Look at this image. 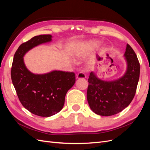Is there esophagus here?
I'll list each match as a JSON object with an SVG mask.
<instances>
[{"mask_svg": "<svg viewBox=\"0 0 150 150\" xmlns=\"http://www.w3.org/2000/svg\"><path fill=\"white\" fill-rule=\"evenodd\" d=\"M77 78L78 79H85L86 75L82 72H79V73L77 74Z\"/></svg>", "mask_w": 150, "mask_h": 150, "instance_id": "1", "label": "esophagus"}]
</instances>
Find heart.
I'll return each mask as SVG.
<instances>
[{"mask_svg": "<svg viewBox=\"0 0 150 150\" xmlns=\"http://www.w3.org/2000/svg\"><path fill=\"white\" fill-rule=\"evenodd\" d=\"M99 44H100V42L98 41V40H94L89 42L87 44L85 45V46L77 50V51L75 53V57L76 60H83L86 54L91 52L95 49H96Z\"/></svg>", "mask_w": 150, "mask_h": 150, "instance_id": "b5f03b06", "label": "heart"}]
</instances>
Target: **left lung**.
<instances>
[{"label": "left lung", "instance_id": "8db88e82", "mask_svg": "<svg viewBox=\"0 0 150 150\" xmlns=\"http://www.w3.org/2000/svg\"><path fill=\"white\" fill-rule=\"evenodd\" d=\"M127 64L125 74L120 79L106 81L90 73L87 91L89 107L96 114L109 116L117 114L132 101L138 83L140 66L137 54L129 44L124 54Z\"/></svg>", "mask_w": 150, "mask_h": 150}]
</instances>
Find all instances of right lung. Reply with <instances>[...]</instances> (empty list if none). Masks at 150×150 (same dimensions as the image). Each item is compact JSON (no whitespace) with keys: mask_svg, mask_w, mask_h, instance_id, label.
Returning <instances> with one entry per match:
<instances>
[{"mask_svg":"<svg viewBox=\"0 0 150 150\" xmlns=\"http://www.w3.org/2000/svg\"><path fill=\"white\" fill-rule=\"evenodd\" d=\"M51 40V35H40L22 44L14 54L11 68L12 83L22 106L33 114L42 117L51 116L62 110L66 94L76 81L72 72L55 70L37 74L26 67L23 58L25 54Z\"/></svg>","mask_w":150,"mask_h":150,"instance_id":"add662e5","label":"right lung"}]
</instances>
